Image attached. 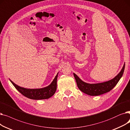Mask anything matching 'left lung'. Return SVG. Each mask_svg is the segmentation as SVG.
<instances>
[{
	"label": "left lung",
	"mask_w": 130,
	"mask_h": 130,
	"mask_svg": "<svg viewBox=\"0 0 130 130\" xmlns=\"http://www.w3.org/2000/svg\"><path fill=\"white\" fill-rule=\"evenodd\" d=\"M125 64L120 72L115 78L102 83L90 84L84 82L73 73L78 88L84 93L90 96H98L106 93L112 90L118 83L124 71Z\"/></svg>",
	"instance_id": "obj_1"
}]
</instances>
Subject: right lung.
I'll use <instances>...</instances> for the list:
<instances>
[{"label":"right lung","mask_w":130,"mask_h":130,"mask_svg":"<svg viewBox=\"0 0 130 130\" xmlns=\"http://www.w3.org/2000/svg\"><path fill=\"white\" fill-rule=\"evenodd\" d=\"M58 74L50 85L46 87L40 89H26L18 86L10 80V81L16 89L24 96L35 100H45L52 97L56 91Z\"/></svg>","instance_id":"add662e5"}]
</instances>
